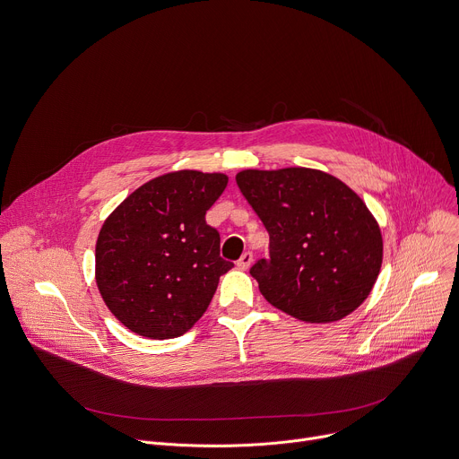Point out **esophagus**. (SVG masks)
Here are the masks:
<instances>
[{"label": "esophagus", "instance_id": "1", "mask_svg": "<svg viewBox=\"0 0 459 459\" xmlns=\"http://www.w3.org/2000/svg\"><path fill=\"white\" fill-rule=\"evenodd\" d=\"M251 263H253V253H251V251H246V253H242V257L237 261V266H238L240 270H247Z\"/></svg>", "mask_w": 459, "mask_h": 459}]
</instances>
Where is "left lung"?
Listing matches in <instances>:
<instances>
[{
    "label": "left lung",
    "instance_id": "left-lung-1",
    "mask_svg": "<svg viewBox=\"0 0 459 459\" xmlns=\"http://www.w3.org/2000/svg\"><path fill=\"white\" fill-rule=\"evenodd\" d=\"M237 186L263 221L268 257L249 273L264 299L307 323H332L368 297L383 261L379 226L339 178L308 168L246 169Z\"/></svg>",
    "mask_w": 459,
    "mask_h": 459
}]
</instances>
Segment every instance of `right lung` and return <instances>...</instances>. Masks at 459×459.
<instances>
[{"mask_svg": "<svg viewBox=\"0 0 459 459\" xmlns=\"http://www.w3.org/2000/svg\"><path fill=\"white\" fill-rule=\"evenodd\" d=\"M228 186L222 173L177 171L133 191L96 242V284L111 314L149 339L186 333L233 268L206 213Z\"/></svg>", "mask_w": 459, "mask_h": 459, "instance_id": "add662e5", "label": "right lung"}]
</instances>
